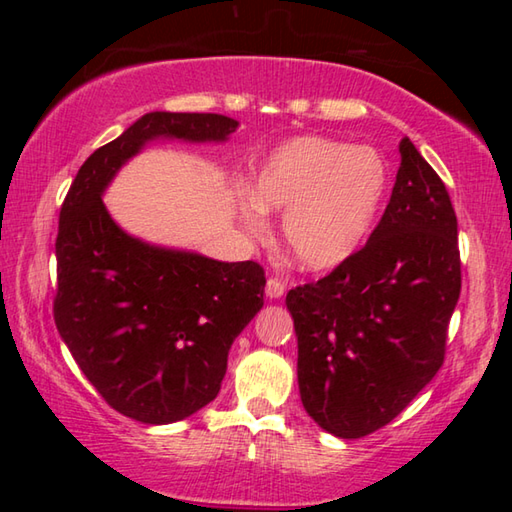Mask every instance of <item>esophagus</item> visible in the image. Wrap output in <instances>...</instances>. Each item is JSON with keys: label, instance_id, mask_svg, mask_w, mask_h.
<instances>
[{"label": "esophagus", "instance_id": "obj_1", "mask_svg": "<svg viewBox=\"0 0 512 512\" xmlns=\"http://www.w3.org/2000/svg\"><path fill=\"white\" fill-rule=\"evenodd\" d=\"M282 293H284V284L280 280H275V277H268V282H266V298L268 300H277V298H282Z\"/></svg>", "mask_w": 512, "mask_h": 512}]
</instances>
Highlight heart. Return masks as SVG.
Masks as SVG:
<instances>
[{
  "label": "heart",
  "instance_id": "1",
  "mask_svg": "<svg viewBox=\"0 0 512 512\" xmlns=\"http://www.w3.org/2000/svg\"><path fill=\"white\" fill-rule=\"evenodd\" d=\"M388 192L384 155L332 137L300 135L266 155L253 178V198L239 219L262 237L266 214H282V244L302 271H334L370 237Z\"/></svg>",
  "mask_w": 512,
  "mask_h": 512
}]
</instances>
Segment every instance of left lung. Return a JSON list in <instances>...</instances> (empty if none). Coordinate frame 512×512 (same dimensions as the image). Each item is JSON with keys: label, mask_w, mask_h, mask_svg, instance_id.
<instances>
[{"label": "left lung", "mask_w": 512, "mask_h": 512, "mask_svg": "<svg viewBox=\"0 0 512 512\" xmlns=\"http://www.w3.org/2000/svg\"><path fill=\"white\" fill-rule=\"evenodd\" d=\"M381 221L350 262L287 293L300 400L320 429L361 438L397 418L443 366L461 296L445 183L409 137Z\"/></svg>", "instance_id": "1"}]
</instances>
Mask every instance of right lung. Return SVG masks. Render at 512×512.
Instances as JSON below:
<instances>
[{
  "label": "right lung",
  "instance_id": "obj_1",
  "mask_svg": "<svg viewBox=\"0 0 512 512\" xmlns=\"http://www.w3.org/2000/svg\"><path fill=\"white\" fill-rule=\"evenodd\" d=\"M237 128L212 112H146L83 162L60 207L58 334L103 400L137 422L185 420L219 395L230 345L264 307L266 277L255 262L131 235L103 194L146 144H223Z\"/></svg>",
  "mask_w": 512,
  "mask_h": 512
}]
</instances>
